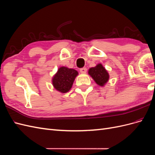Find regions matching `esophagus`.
<instances>
[{"mask_svg":"<svg viewBox=\"0 0 155 155\" xmlns=\"http://www.w3.org/2000/svg\"><path fill=\"white\" fill-rule=\"evenodd\" d=\"M87 68H81V69H80V72L81 73H82V74H85V73H86L87 72Z\"/></svg>","mask_w":155,"mask_h":155,"instance_id":"34e87169","label":"esophagus"}]
</instances>
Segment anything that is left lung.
<instances>
[{"instance_id":"8db88e82","label":"left lung","mask_w":155,"mask_h":155,"mask_svg":"<svg viewBox=\"0 0 155 155\" xmlns=\"http://www.w3.org/2000/svg\"><path fill=\"white\" fill-rule=\"evenodd\" d=\"M88 74L97 85L101 87L105 85L109 81V75L101 64H98L95 67L91 68L88 70Z\"/></svg>"}]
</instances>
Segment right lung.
<instances>
[{"label": "right lung", "mask_w": 155, "mask_h": 155, "mask_svg": "<svg viewBox=\"0 0 155 155\" xmlns=\"http://www.w3.org/2000/svg\"><path fill=\"white\" fill-rule=\"evenodd\" d=\"M78 72L76 70L65 67H60L52 79L54 87L60 92L66 93L72 88Z\"/></svg>", "instance_id": "right-lung-1"}]
</instances>
